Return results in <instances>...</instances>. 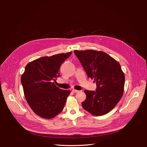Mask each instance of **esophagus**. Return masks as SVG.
Returning <instances> with one entry per match:
<instances>
[{
	"label": "esophagus",
	"mask_w": 147,
	"mask_h": 147,
	"mask_svg": "<svg viewBox=\"0 0 147 147\" xmlns=\"http://www.w3.org/2000/svg\"><path fill=\"white\" fill-rule=\"evenodd\" d=\"M72 92H73V93H77V92H79V90H76V89H73V90H72Z\"/></svg>",
	"instance_id": "34e87169"
}]
</instances>
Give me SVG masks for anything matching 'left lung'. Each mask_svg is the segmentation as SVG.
I'll return each mask as SVG.
<instances>
[{
  "label": "left lung",
  "mask_w": 147,
  "mask_h": 147,
  "mask_svg": "<svg viewBox=\"0 0 147 147\" xmlns=\"http://www.w3.org/2000/svg\"><path fill=\"white\" fill-rule=\"evenodd\" d=\"M74 53L97 86L96 91L84 90L86 98L82 103L83 108L96 116L109 113L120 101L124 91L125 77L120 64L102 51L76 50Z\"/></svg>",
  "instance_id": "left-lung-1"
}]
</instances>
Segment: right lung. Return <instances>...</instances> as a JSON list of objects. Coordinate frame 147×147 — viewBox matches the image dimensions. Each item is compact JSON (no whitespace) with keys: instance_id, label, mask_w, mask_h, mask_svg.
Wrapping results in <instances>:
<instances>
[{"instance_id":"right-lung-1","label":"right lung","mask_w":147,"mask_h":147,"mask_svg":"<svg viewBox=\"0 0 147 147\" xmlns=\"http://www.w3.org/2000/svg\"><path fill=\"white\" fill-rule=\"evenodd\" d=\"M71 53L43 57L26 66L21 82L27 103L38 116L52 119L64 109L70 90L61 89L55 83L61 64Z\"/></svg>"}]
</instances>
